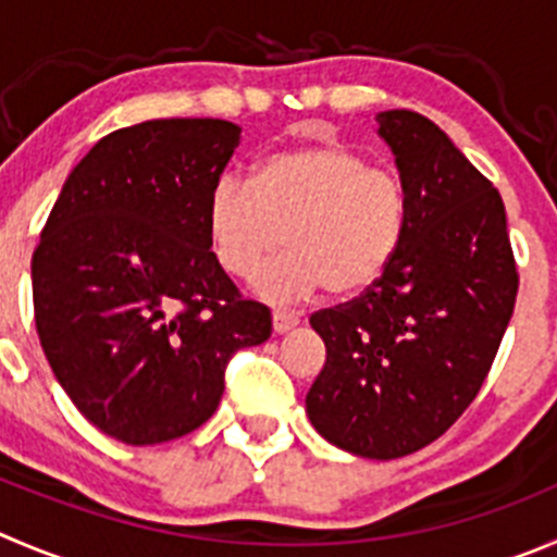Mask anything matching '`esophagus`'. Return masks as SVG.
I'll use <instances>...</instances> for the list:
<instances>
[{
  "label": "esophagus",
  "mask_w": 557,
  "mask_h": 557,
  "mask_svg": "<svg viewBox=\"0 0 557 557\" xmlns=\"http://www.w3.org/2000/svg\"><path fill=\"white\" fill-rule=\"evenodd\" d=\"M300 322V317L295 311L287 309H273V331L275 333H287L289 327H295Z\"/></svg>",
  "instance_id": "esophagus-1"
}]
</instances>
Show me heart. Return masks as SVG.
<instances>
[{
  "label": "heart",
  "mask_w": 557,
  "mask_h": 557,
  "mask_svg": "<svg viewBox=\"0 0 557 557\" xmlns=\"http://www.w3.org/2000/svg\"><path fill=\"white\" fill-rule=\"evenodd\" d=\"M208 246L235 278H253L278 248L287 257L262 273L270 298H304L325 287L355 298L388 273L410 230V194L394 169L374 166L342 141H311L259 158L248 185L215 183Z\"/></svg>",
  "instance_id": "1"
}]
</instances>
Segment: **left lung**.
Returning a JSON list of instances; mask_svg holds the SVG:
<instances>
[{
	"mask_svg": "<svg viewBox=\"0 0 557 557\" xmlns=\"http://www.w3.org/2000/svg\"><path fill=\"white\" fill-rule=\"evenodd\" d=\"M377 123L410 194V230L372 289L311 314L325 367L306 412L333 446L399 459L479 396L520 273L495 185L418 111H383Z\"/></svg>",
	"mask_w": 557,
	"mask_h": 557,
	"instance_id": "left-lung-1",
	"label": "left lung"
}]
</instances>
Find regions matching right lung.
<instances>
[{"mask_svg":"<svg viewBox=\"0 0 557 557\" xmlns=\"http://www.w3.org/2000/svg\"><path fill=\"white\" fill-rule=\"evenodd\" d=\"M240 128L172 116L103 136L78 161L32 253L35 327L89 423L128 446L177 441L224 394L226 367L270 336L208 246L210 190Z\"/></svg>","mask_w":557,"mask_h":557,"instance_id":"right-lung-1","label":"right lung"}]
</instances>
